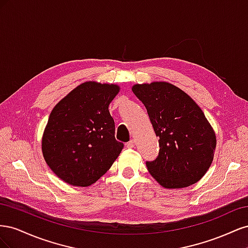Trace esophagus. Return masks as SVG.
I'll return each instance as SVG.
<instances>
[{"instance_id": "34e87169", "label": "esophagus", "mask_w": 248, "mask_h": 248, "mask_svg": "<svg viewBox=\"0 0 248 248\" xmlns=\"http://www.w3.org/2000/svg\"><path fill=\"white\" fill-rule=\"evenodd\" d=\"M134 144H136V141H134L133 140H129L128 142H126V147L127 148H129V149H131V148H133L134 147Z\"/></svg>"}]
</instances>
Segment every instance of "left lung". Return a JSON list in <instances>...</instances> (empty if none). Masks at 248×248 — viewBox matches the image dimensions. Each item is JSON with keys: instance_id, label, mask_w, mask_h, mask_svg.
<instances>
[{"instance_id": "8db88e82", "label": "left lung", "mask_w": 248, "mask_h": 248, "mask_svg": "<svg viewBox=\"0 0 248 248\" xmlns=\"http://www.w3.org/2000/svg\"><path fill=\"white\" fill-rule=\"evenodd\" d=\"M132 92L144 103L159 153L146 166L166 188H183L197 183L211 166L216 147L214 130L190 97L166 81L134 85Z\"/></svg>"}]
</instances>
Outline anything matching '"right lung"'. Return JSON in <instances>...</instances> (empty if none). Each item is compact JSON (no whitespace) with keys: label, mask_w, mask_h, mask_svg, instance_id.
I'll list each match as a JSON object with an SVG mask.
<instances>
[{"label":"right lung","mask_w":248,"mask_h":248,"mask_svg":"<svg viewBox=\"0 0 248 248\" xmlns=\"http://www.w3.org/2000/svg\"><path fill=\"white\" fill-rule=\"evenodd\" d=\"M117 85L87 81L52 108L42 137L47 166L64 182L92 185L109 170L124 147L115 138L108 106Z\"/></svg>","instance_id":"add662e5"}]
</instances>
